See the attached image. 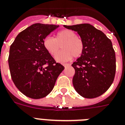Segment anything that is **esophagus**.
<instances>
[{
	"label": "esophagus",
	"mask_w": 125,
	"mask_h": 125,
	"mask_svg": "<svg viewBox=\"0 0 125 125\" xmlns=\"http://www.w3.org/2000/svg\"><path fill=\"white\" fill-rule=\"evenodd\" d=\"M63 65L65 67H68V66H70V64H69V63H63Z\"/></svg>",
	"instance_id": "1"
}]
</instances>
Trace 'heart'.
<instances>
[{"instance_id": "b5f03b06", "label": "heart", "mask_w": 125, "mask_h": 125, "mask_svg": "<svg viewBox=\"0 0 125 125\" xmlns=\"http://www.w3.org/2000/svg\"><path fill=\"white\" fill-rule=\"evenodd\" d=\"M62 44L63 50L57 55ZM43 45L48 53L55 56L57 62H63L69 61L73 56L78 58L82 55L84 50V43L82 39L77 36L73 30L65 29L58 32L56 37L47 36L43 41Z\"/></svg>"}]
</instances>
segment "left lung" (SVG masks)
<instances>
[{
  "mask_svg": "<svg viewBox=\"0 0 125 125\" xmlns=\"http://www.w3.org/2000/svg\"><path fill=\"white\" fill-rule=\"evenodd\" d=\"M63 26L77 32L84 43L83 53L72 64L75 69L72 83L75 91L84 98L100 96L109 88L116 74L112 42L90 24Z\"/></svg>",
  "mask_w": 125,
  "mask_h": 125,
  "instance_id": "obj_1",
  "label": "left lung"
}]
</instances>
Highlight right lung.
<instances>
[{
  "label": "right lung",
  "mask_w": 125,
  "mask_h": 125,
  "mask_svg": "<svg viewBox=\"0 0 125 125\" xmlns=\"http://www.w3.org/2000/svg\"><path fill=\"white\" fill-rule=\"evenodd\" d=\"M58 27L33 24L19 33L11 45L8 62L11 78L16 88L29 98L47 96L65 69L43 45L45 37Z\"/></svg>",
  "instance_id": "obj_1"
}]
</instances>
